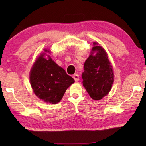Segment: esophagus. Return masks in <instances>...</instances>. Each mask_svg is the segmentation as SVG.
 <instances>
[{"mask_svg": "<svg viewBox=\"0 0 146 146\" xmlns=\"http://www.w3.org/2000/svg\"><path fill=\"white\" fill-rule=\"evenodd\" d=\"M73 77L75 82H78V81L79 80V75H78V74H75V75H73Z\"/></svg>", "mask_w": 146, "mask_h": 146, "instance_id": "esophagus-1", "label": "esophagus"}]
</instances>
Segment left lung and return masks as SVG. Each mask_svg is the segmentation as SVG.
<instances>
[{"label": "left lung", "mask_w": 146, "mask_h": 146, "mask_svg": "<svg viewBox=\"0 0 146 146\" xmlns=\"http://www.w3.org/2000/svg\"><path fill=\"white\" fill-rule=\"evenodd\" d=\"M85 61L82 74L84 87L91 98L99 100L111 91L114 82V73L108 54L97 42Z\"/></svg>", "instance_id": "left-lung-1"}]
</instances>
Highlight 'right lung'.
<instances>
[{"label": "right lung", "instance_id": "add662e5", "mask_svg": "<svg viewBox=\"0 0 146 146\" xmlns=\"http://www.w3.org/2000/svg\"><path fill=\"white\" fill-rule=\"evenodd\" d=\"M49 53V51L44 49ZM46 53L36 58L31 69L29 80L34 93L47 103L55 104L60 102L66 91L75 82L65 70L52 60L44 58Z\"/></svg>", "mask_w": 146, "mask_h": 146}]
</instances>
